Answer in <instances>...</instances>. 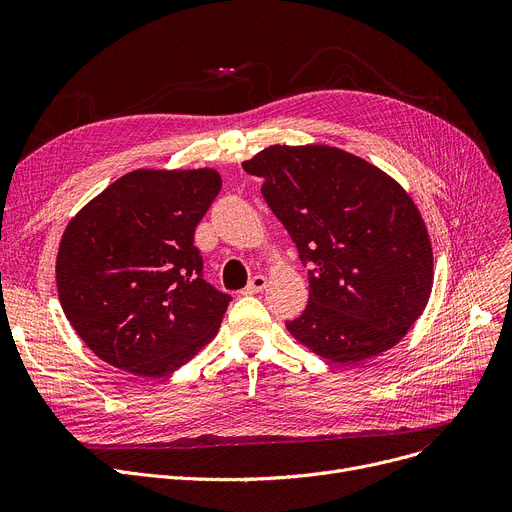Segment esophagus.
I'll return each instance as SVG.
<instances>
[{"label": "esophagus", "instance_id": "obj_1", "mask_svg": "<svg viewBox=\"0 0 512 512\" xmlns=\"http://www.w3.org/2000/svg\"><path fill=\"white\" fill-rule=\"evenodd\" d=\"M267 286V278L265 276H261V274H257V276H253L251 280H249V284L245 286V294H257V292H261L263 288Z\"/></svg>", "mask_w": 512, "mask_h": 512}]
</instances>
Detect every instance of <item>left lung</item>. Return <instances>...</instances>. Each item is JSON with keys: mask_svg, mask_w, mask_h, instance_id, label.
<instances>
[{"mask_svg": "<svg viewBox=\"0 0 512 512\" xmlns=\"http://www.w3.org/2000/svg\"><path fill=\"white\" fill-rule=\"evenodd\" d=\"M309 270V305L288 332L319 357L359 363L392 348L434 280L413 199L369 161L328 145H272L242 164Z\"/></svg>", "mask_w": 512, "mask_h": 512, "instance_id": "8db88e82", "label": "left lung"}]
</instances>
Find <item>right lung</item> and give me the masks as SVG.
<instances>
[{
  "mask_svg": "<svg viewBox=\"0 0 512 512\" xmlns=\"http://www.w3.org/2000/svg\"><path fill=\"white\" fill-rule=\"evenodd\" d=\"M220 188L209 168L134 170L74 215L58 251V294L99 359L164 378L218 332L232 297L205 282L195 228Z\"/></svg>",
  "mask_w": 512,
  "mask_h": 512,
  "instance_id": "right-lung-1",
  "label": "right lung"
}]
</instances>
